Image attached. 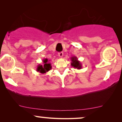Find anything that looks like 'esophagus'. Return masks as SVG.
<instances>
[{
  "mask_svg": "<svg viewBox=\"0 0 122 122\" xmlns=\"http://www.w3.org/2000/svg\"><path fill=\"white\" fill-rule=\"evenodd\" d=\"M58 56H59V57H61V58L63 57V52H59V53H58Z\"/></svg>",
  "mask_w": 122,
  "mask_h": 122,
  "instance_id": "esophagus-1",
  "label": "esophagus"
}]
</instances>
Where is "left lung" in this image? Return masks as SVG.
I'll use <instances>...</instances> for the list:
<instances>
[{
	"mask_svg": "<svg viewBox=\"0 0 122 122\" xmlns=\"http://www.w3.org/2000/svg\"><path fill=\"white\" fill-rule=\"evenodd\" d=\"M71 66L74 67L75 69H81L82 68V66H81V61H78V59L77 57L76 56H73L71 58Z\"/></svg>",
	"mask_w": 122,
	"mask_h": 122,
	"instance_id": "left-lung-1",
	"label": "left lung"
}]
</instances>
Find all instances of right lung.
Returning a JSON list of instances; mask_svg holds the SVG:
<instances>
[{"instance_id":"right-lung-1","label":"right lung","mask_w":122,"mask_h":122,"mask_svg":"<svg viewBox=\"0 0 122 122\" xmlns=\"http://www.w3.org/2000/svg\"><path fill=\"white\" fill-rule=\"evenodd\" d=\"M51 60H48L47 58L43 59V64H39L36 68V71L41 73V74H46L48 71L51 69V63H50Z\"/></svg>"}]
</instances>
